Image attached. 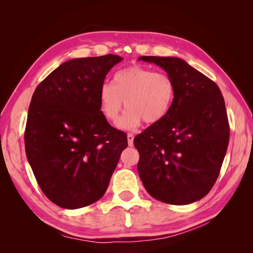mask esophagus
Listing matches in <instances>:
<instances>
[{
	"label": "esophagus",
	"mask_w": 253,
	"mask_h": 253,
	"mask_svg": "<svg viewBox=\"0 0 253 253\" xmlns=\"http://www.w3.org/2000/svg\"><path fill=\"white\" fill-rule=\"evenodd\" d=\"M133 141H134V135L132 133H128L127 134V143L129 147H132L133 145Z\"/></svg>",
	"instance_id": "34e87169"
}]
</instances>
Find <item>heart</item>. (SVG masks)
Returning <instances> with one entry per match:
<instances>
[{
  "label": "heart",
  "mask_w": 253,
  "mask_h": 253,
  "mask_svg": "<svg viewBox=\"0 0 253 253\" xmlns=\"http://www.w3.org/2000/svg\"><path fill=\"white\" fill-rule=\"evenodd\" d=\"M175 84L169 75L148 67L132 65L115 74L112 84L104 83L99 90V110L102 116L116 125L121 113L128 110L120 122L124 129L162 121L172 109Z\"/></svg>",
  "instance_id": "obj_1"
}]
</instances>
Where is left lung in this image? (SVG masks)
I'll return each mask as SVG.
<instances>
[{"mask_svg": "<svg viewBox=\"0 0 253 253\" xmlns=\"http://www.w3.org/2000/svg\"><path fill=\"white\" fill-rule=\"evenodd\" d=\"M155 63L175 84L169 114L137 135V166L148 193L171 205H189L209 193L229 143L228 117L218 86L185 60L141 56Z\"/></svg>", "mask_w": 253, "mask_h": 253, "instance_id": "8db88e82", "label": "left lung"}]
</instances>
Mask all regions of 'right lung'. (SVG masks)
Listing matches in <instances>:
<instances>
[{
	"instance_id": "1",
	"label": "right lung",
	"mask_w": 253,
	"mask_h": 253,
	"mask_svg": "<svg viewBox=\"0 0 253 253\" xmlns=\"http://www.w3.org/2000/svg\"><path fill=\"white\" fill-rule=\"evenodd\" d=\"M116 55L72 59L37 86L25 128L28 163L43 193L64 209L103 196L126 135L99 110V90Z\"/></svg>"
}]
</instances>
